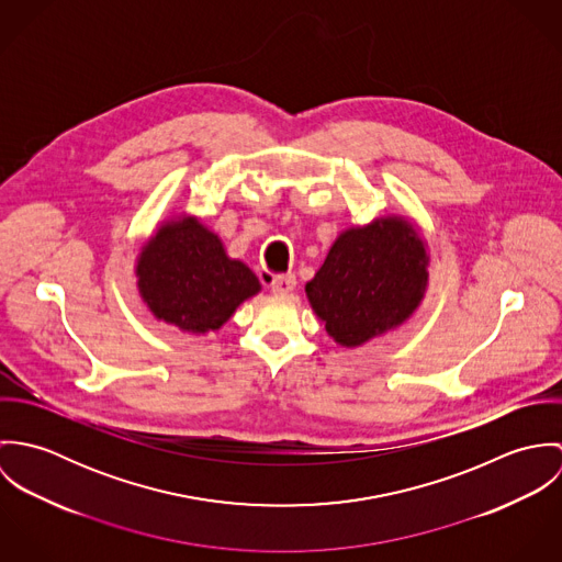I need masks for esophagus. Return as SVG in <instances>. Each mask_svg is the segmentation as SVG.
Wrapping results in <instances>:
<instances>
[{"label":"esophagus","mask_w":562,"mask_h":562,"mask_svg":"<svg viewBox=\"0 0 562 562\" xmlns=\"http://www.w3.org/2000/svg\"><path fill=\"white\" fill-rule=\"evenodd\" d=\"M294 288H296V277H294V274H277V277L270 281L272 294L285 296V294L294 292Z\"/></svg>","instance_id":"34e87169"}]
</instances>
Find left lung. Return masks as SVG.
Listing matches in <instances>:
<instances>
[{
	"instance_id": "8db88e82",
	"label": "left lung",
	"mask_w": 562,
	"mask_h": 562,
	"mask_svg": "<svg viewBox=\"0 0 562 562\" xmlns=\"http://www.w3.org/2000/svg\"><path fill=\"white\" fill-rule=\"evenodd\" d=\"M426 268L419 232L387 216L341 232L305 292L326 333L355 348L411 318L426 292Z\"/></svg>"
}]
</instances>
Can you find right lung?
<instances>
[{
  "instance_id": "right-lung-1",
  "label": "right lung",
  "mask_w": 562,
  "mask_h": 562,
  "mask_svg": "<svg viewBox=\"0 0 562 562\" xmlns=\"http://www.w3.org/2000/svg\"><path fill=\"white\" fill-rule=\"evenodd\" d=\"M138 292L158 321L205 335L218 330L261 285L194 216L161 223L136 261Z\"/></svg>"
}]
</instances>
